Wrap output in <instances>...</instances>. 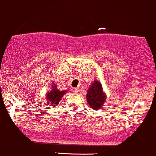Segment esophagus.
<instances>
[{
    "mask_svg": "<svg viewBox=\"0 0 156 156\" xmlns=\"http://www.w3.org/2000/svg\"><path fill=\"white\" fill-rule=\"evenodd\" d=\"M72 91H73V93H78L79 89L77 88V87H74V88L72 89Z\"/></svg>",
    "mask_w": 156,
    "mask_h": 156,
    "instance_id": "34e87169",
    "label": "esophagus"
}]
</instances>
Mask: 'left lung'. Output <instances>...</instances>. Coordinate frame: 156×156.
Here are the masks:
<instances>
[{
	"instance_id": "1",
	"label": "left lung",
	"mask_w": 156,
	"mask_h": 156,
	"mask_svg": "<svg viewBox=\"0 0 156 156\" xmlns=\"http://www.w3.org/2000/svg\"><path fill=\"white\" fill-rule=\"evenodd\" d=\"M86 98L90 107L96 110L100 109L103 107L104 102L107 99V94L102 88L101 82L96 79L87 89Z\"/></svg>"
}]
</instances>
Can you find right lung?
<instances>
[{
    "instance_id": "add662e5",
    "label": "right lung",
    "mask_w": 156,
    "mask_h": 156,
    "mask_svg": "<svg viewBox=\"0 0 156 156\" xmlns=\"http://www.w3.org/2000/svg\"><path fill=\"white\" fill-rule=\"evenodd\" d=\"M55 83L56 82H54L51 84L50 90L46 93L47 104L51 106L58 104L63 95L67 93V90H59L58 89V85Z\"/></svg>"
}]
</instances>
